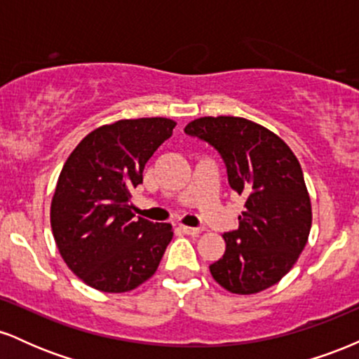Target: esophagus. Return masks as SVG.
<instances>
[{"mask_svg":"<svg viewBox=\"0 0 359 359\" xmlns=\"http://www.w3.org/2000/svg\"><path fill=\"white\" fill-rule=\"evenodd\" d=\"M180 229L189 236H199L203 233V228H191V226H180Z\"/></svg>","mask_w":359,"mask_h":359,"instance_id":"obj_1","label":"esophagus"}]
</instances>
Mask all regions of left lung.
Here are the masks:
<instances>
[{"instance_id": "1", "label": "left lung", "mask_w": 359, "mask_h": 359, "mask_svg": "<svg viewBox=\"0 0 359 359\" xmlns=\"http://www.w3.org/2000/svg\"><path fill=\"white\" fill-rule=\"evenodd\" d=\"M219 151L234 192L246 197L240 226L224 233L212 278L231 294L278 283L306 248L312 208L297 156L273 131L238 116L197 118L184 128Z\"/></svg>"}]
</instances>
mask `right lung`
Wrapping results in <instances>:
<instances>
[{
    "instance_id": "add662e5",
    "label": "right lung",
    "mask_w": 359,
    "mask_h": 359,
    "mask_svg": "<svg viewBox=\"0 0 359 359\" xmlns=\"http://www.w3.org/2000/svg\"><path fill=\"white\" fill-rule=\"evenodd\" d=\"M168 118L119 119L74 148L62 167L50 205L60 257L86 285L108 294L130 292L155 273L174 231L131 212L130 191L172 137Z\"/></svg>"
}]
</instances>
